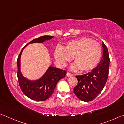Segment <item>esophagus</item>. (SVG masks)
I'll return each instance as SVG.
<instances>
[{"mask_svg": "<svg viewBox=\"0 0 124 124\" xmlns=\"http://www.w3.org/2000/svg\"><path fill=\"white\" fill-rule=\"evenodd\" d=\"M66 75H67V76L68 77H70L72 76L73 75H72V74L69 73V72H67V74H66Z\"/></svg>", "mask_w": 124, "mask_h": 124, "instance_id": "obj_1", "label": "esophagus"}]
</instances>
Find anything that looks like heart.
<instances>
[{"mask_svg": "<svg viewBox=\"0 0 124 124\" xmlns=\"http://www.w3.org/2000/svg\"><path fill=\"white\" fill-rule=\"evenodd\" d=\"M102 56L101 46L91 39L82 37L68 42L63 48L58 47L54 52L56 62L61 66L73 57L75 63L72 66L73 70L78 68L82 71H89L99 64Z\"/></svg>", "mask_w": 124, "mask_h": 124, "instance_id": "b5f03b06", "label": "heart"}]
</instances>
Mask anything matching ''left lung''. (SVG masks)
<instances>
[{"mask_svg":"<svg viewBox=\"0 0 124 124\" xmlns=\"http://www.w3.org/2000/svg\"><path fill=\"white\" fill-rule=\"evenodd\" d=\"M103 56L99 63L91 72L76 76L78 84L73 89L76 96L84 102L92 101L102 91L108 80L110 58L106 45L102 42Z\"/></svg>","mask_w":124,"mask_h":124,"instance_id":"left-lung-1","label":"left lung"}]
</instances>
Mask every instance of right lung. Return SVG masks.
<instances>
[{"instance_id":"1","label":"right lung","mask_w":124,"mask_h":124,"mask_svg":"<svg viewBox=\"0 0 124 124\" xmlns=\"http://www.w3.org/2000/svg\"><path fill=\"white\" fill-rule=\"evenodd\" d=\"M53 37L43 36L34 39L27 44L23 48L17 60L18 78L22 92L29 99L36 101H45L51 96L56 88L57 83L66 75V72L53 66H49L44 75L36 80H28L23 76L21 71V57L22 52L26 46L31 43H42Z\"/></svg>"}]
</instances>
